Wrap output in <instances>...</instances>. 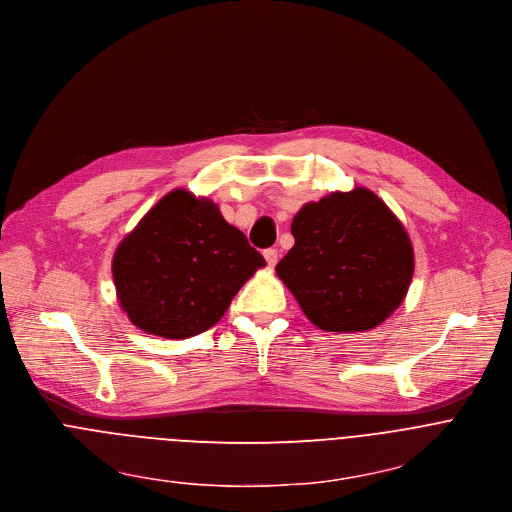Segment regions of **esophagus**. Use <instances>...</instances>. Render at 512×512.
Instances as JSON below:
<instances>
[{"label":"esophagus","instance_id":"esophagus-1","mask_svg":"<svg viewBox=\"0 0 512 512\" xmlns=\"http://www.w3.org/2000/svg\"><path fill=\"white\" fill-rule=\"evenodd\" d=\"M264 258H266L268 266H274V264L278 262V250H276V248H268V250H264Z\"/></svg>","mask_w":512,"mask_h":512}]
</instances>
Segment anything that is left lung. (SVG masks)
I'll list each match as a JSON object with an SVG mask.
<instances>
[{
    "mask_svg": "<svg viewBox=\"0 0 512 512\" xmlns=\"http://www.w3.org/2000/svg\"><path fill=\"white\" fill-rule=\"evenodd\" d=\"M291 234L295 246L276 264V274L317 327L372 329L405 299L413 248L401 221L372 191L307 203Z\"/></svg>",
    "mask_w": 512,
    "mask_h": 512,
    "instance_id": "8db88e82",
    "label": "left lung"
}]
</instances>
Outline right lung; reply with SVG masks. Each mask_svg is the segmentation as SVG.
<instances>
[{
  "label": "right lung",
  "instance_id": "1",
  "mask_svg": "<svg viewBox=\"0 0 512 512\" xmlns=\"http://www.w3.org/2000/svg\"><path fill=\"white\" fill-rule=\"evenodd\" d=\"M260 266L262 254L217 205L177 189L126 236L111 268L134 325L183 339L215 325Z\"/></svg>",
  "mask_w": 512,
  "mask_h": 512
}]
</instances>
